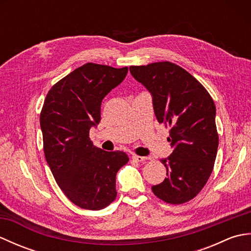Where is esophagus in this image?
<instances>
[{"label": "esophagus", "instance_id": "34e87169", "mask_svg": "<svg viewBox=\"0 0 251 251\" xmlns=\"http://www.w3.org/2000/svg\"><path fill=\"white\" fill-rule=\"evenodd\" d=\"M131 157H132V159H134V161H136V162H143V161H146V159H147V157L136 155V154H134V155H132Z\"/></svg>", "mask_w": 251, "mask_h": 251}]
</instances>
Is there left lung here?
<instances>
[{
  "label": "left lung",
  "mask_w": 251,
  "mask_h": 251,
  "mask_svg": "<svg viewBox=\"0 0 251 251\" xmlns=\"http://www.w3.org/2000/svg\"><path fill=\"white\" fill-rule=\"evenodd\" d=\"M129 70L151 93L158 123L170 128L174 150L161 159L167 177L152 186L153 193L168 204H183L200 193L214 169L219 145L214 100L194 76L173 62L131 66Z\"/></svg>",
  "instance_id": "1"
}]
</instances>
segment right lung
I'll list each match as a JSON object with an SVG mask.
<instances>
[{
	"mask_svg": "<svg viewBox=\"0 0 251 251\" xmlns=\"http://www.w3.org/2000/svg\"><path fill=\"white\" fill-rule=\"evenodd\" d=\"M127 72L88 62L50 89L41 111L46 162L65 195L83 209H103L115 200L116 173L129 161L125 152L103 151L89 138L101 101Z\"/></svg>",
	"mask_w": 251,
	"mask_h": 251,
	"instance_id": "right-lung-1",
	"label": "right lung"
}]
</instances>
